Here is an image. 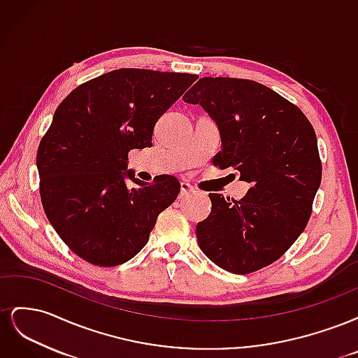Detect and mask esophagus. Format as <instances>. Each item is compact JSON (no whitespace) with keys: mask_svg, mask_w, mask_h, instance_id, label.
<instances>
[{"mask_svg":"<svg viewBox=\"0 0 358 358\" xmlns=\"http://www.w3.org/2000/svg\"><path fill=\"white\" fill-rule=\"evenodd\" d=\"M191 192H194V188H192L191 183L188 180H182L180 182V199L189 196Z\"/></svg>","mask_w":358,"mask_h":358,"instance_id":"1","label":"esophagus"}]
</instances>
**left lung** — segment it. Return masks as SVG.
<instances>
[{"label": "left lung", "mask_w": 358, "mask_h": 358, "mask_svg": "<svg viewBox=\"0 0 358 358\" xmlns=\"http://www.w3.org/2000/svg\"><path fill=\"white\" fill-rule=\"evenodd\" d=\"M183 101L200 104L218 127L216 166L251 185L239 201L209 194L210 215L196 229L200 249L236 275L272 264L305 230L321 183L310 122L284 96L246 79L201 78Z\"/></svg>", "instance_id": "8db88e82"}]
</instances>
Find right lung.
Masks as SVG:
<instances>
[{
	"label": "right lung",
	"mask_w": 358,
	"mask_h": 358,
	"mask_svg": "<svg viewBox=\"0 0 358 358\" xmlns=\"http://www.w3.org/2000/svg\"><path fill=\"white\" fill-rule=\"evenodd\" d=\"M196 79L119 69L78 86L58 106L37 152L40 196L53 229L88 263L131 259L176 200L175 176L137 179L128 152L152 145L157 121Z\"/></svg>",
	"instance_id": "1"
}]
</instances>
